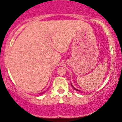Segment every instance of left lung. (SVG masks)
Instances as JSON below:
<instances>
[{
	"instance_id": "1",
	"label": "left lung",
	"mask_w": 122,
	"mask_h": 122,
	"mask_svg": "<svg viewBox=\"0 0 122 122\" xmlns=\"http://www.w3.org/2000/svg\"><path fill=\"white\" fill-rule=\"evenodd\" d=\"M71 86H72V87H73V88H74V89H75V90H77V91H79V90H77V89H76V88H74V87H73V86H72V85H71Z\"/></svg>"
}]
</instances>
